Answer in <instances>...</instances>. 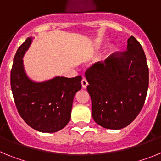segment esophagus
<instances>
[{"label":"esophagus","instance_id":"esophagus-1","mask_svg":"<svg viewBox=\"0 0 161 161\" xmlns=\"http://www.w3.org/2000/svg\"><path fill=\"white\" fill-rule=\"evenodd\" d=\"M88 85H89V84H88V82H87V80H86L85 79H83L81 80V85H82V88H83V89H86V88H87V86H88Z\"/></svg>","mask_w":161,"mask_h":161}]
</instances>
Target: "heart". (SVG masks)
<instances>
[{
	"label": "heart",
	"mask_w": 161,
	"mask_h": 161,
	"mask_svg": "<svg viewBox=\"0 0 161 161\" xmlns=\"http://www.w3.org/2000/svg\"><path fill=\"white\" fill-rule=\"evenodd\" d=\"M115 50H116V47H115L114 45H110V46H109V47H108L107 49V52H106V57L110 56V55L115 52Z\"/></svg>",
	"instance_id": "b5f03b06"
}]
</instances>
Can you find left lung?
<instances>
[{"label": "left lung", "instance_id": "obj_1", "mask_svg": "<svg viewBox=\"0 0 161 161\" xmlns=\"http://www.w3.org/2000/svg\"><path fill=\"white\" fill-rule=\"evenodd\" d=\"M93 120L106 129L126 127L137 117L148 89L149 72L142 46L135 37L126 52L85 72Z\"/></svg>", "mask_w": 161, "mask_h": 161}]
</instances>
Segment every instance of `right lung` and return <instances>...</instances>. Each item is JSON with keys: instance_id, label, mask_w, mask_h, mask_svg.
Instances as JSON below:
<instances>
[{"instance_id": "1", "label": "right lung", "mask_w": 161, "mask_h": 161, "mask_svg": "<svg viewBox=\"0 0 161 161\" xmlns=\"http://www.w3.org/2000/svg\"><path fill=\"white\" fill-rule=\"evenodd\" d=\"M34 37L19 47L14 58L10 75L11 89L17 109L25 123L43 133L57 132L70 121L74 97L81 89V76H56L35 81L26 74L23 57Z\"/></svg>"}]
</instances>
